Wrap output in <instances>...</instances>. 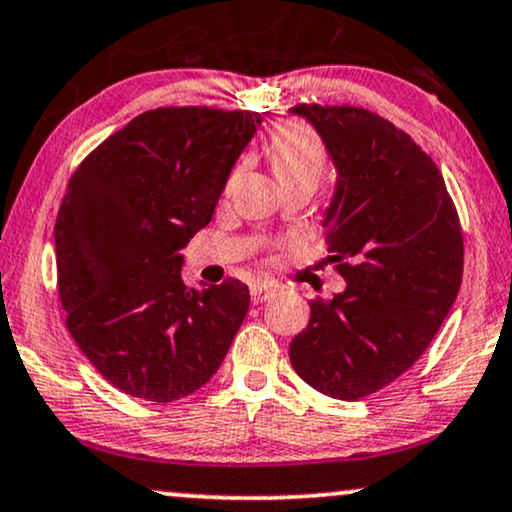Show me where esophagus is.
<instances>
[{
  "label": "esophagus",
  "mask_w": 512,
  "mask_h": 512,
  "mask_svg": "<svg viewBox=\"0 0 512 512\" xmlns=\"http://www.w3.org/2000/svg\"><path fill=\"white\" fill-rule=\"evenodd\" d=\"M274 293H276V286H271V283H255V286L250 288V297L255 304L267 302Z\"/></svg>",
  "instance_id": "obj_1"
}]
</instances>
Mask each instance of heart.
<instances>
[{
  "mask_svg": "<svg viewBox=\"0 0 512 512\" xmlns=\"http://www.w3.org/2000/svg\"><path fill=\"white\" fill-rule=\"evenodd\" d=\"M269 155L283 189L293 184L316 186L328 167L326 144L312 127L297 120L283 122L274 129Z\"/></svg>",
  "mask_w": 512,
  "mask_h": 512,
  "instance_id": "heart-1",
  "label": "heart"
}]
</instances>
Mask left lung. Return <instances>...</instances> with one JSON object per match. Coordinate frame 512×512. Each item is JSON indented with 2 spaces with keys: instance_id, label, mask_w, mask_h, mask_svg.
I'll use <instances>...</instances> for the list:
<instances>
[{
  "instance_id": "8db88e82",
  "label": "left lung",
  "mask_w": 512,
  "mask_h": 512,
  "mask_svg": "<svg viewBox=\"0 0 512 512\" xmlns=\"http://www.w3.org/2000/svg\"><path fill=\"white\" fill-rule=\"evenodd\" d=\"M293 113L338 170L323 229L347 288L312 300L290 364L321 394L357 401L409 371L444 323L461 288V222L435 160L404 129L357 106Z\"/></svg>"
}]
</instances>
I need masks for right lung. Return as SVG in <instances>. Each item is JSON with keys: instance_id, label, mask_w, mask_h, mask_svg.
I'll return each mask as SVG.
<instances>
[{"instance_id": "add662e5", "label": "right lung", "mask_w": 512, "mask_h": 512, "mask_svg": "<svg viewBox=\"0 0 512 512\" xmlns=\"http://www.w3.org/2000/svg\"><path fill=\"white\" fill-rule=\"evenodd\" d=\"M260 113L167 106L134 118L82 160L58 208L66 326L108 383L177 401L203 387L248 314L236 278L189 288L179 250L215 215Z\"/></svg>"}]
</instances>
